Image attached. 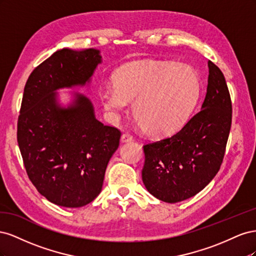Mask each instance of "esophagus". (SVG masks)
<instances>
[{
	"mask_svg": "<svg viewBox=\"0 0 256 256\" xmlns=\"http://www.w3.org/2000/svg\"><path fill=\"white\" fill-rule=\"evenodd\" d=\"M120 140H122V142H130V141L134 140V136L128 132H125V134H122Z\"/></svg>",
	"mask_w": 256,
	"mask_h": 256,
	"instance_id": "34e87169",
	"label": "esophagus"
}]
</instances>
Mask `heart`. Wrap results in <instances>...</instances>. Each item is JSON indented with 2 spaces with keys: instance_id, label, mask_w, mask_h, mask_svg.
Instances as JSON below:
<instances>
[{
  "instance_id": "heart-1",
  "label": "heart",
  "mask_w": 256,
  "mask_h": 256,
  "mask_svg": "<svg viewBox=\"0 0 256 256\" xmlns=\"http://www.w3.org/2000/svg\"><path fill=\"white\" fill-rule=\"evenodd\" d=\"M200 92L196 72L173 62L140 60L122 67L114 84L100 90L106 111L116 114L132 102V114L146 134L164 136L184 125Z\"/></svg>"
}]
</instances>
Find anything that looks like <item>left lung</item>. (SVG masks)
<instances>
[{
  "instance_id": "left-lung-1",
  "label": "left lung",
  "mask_w": 256,
  "mask_h": 256,
  "mask_svg": "<svg viewBox=\"0 0 256 256\" xmlns=\"http://www.w3.org/2000/svg\"><path fill=\"white\" fill-rule=\"evenodd\" d=\"M207 92L200 110L172 136L143 146L142 180L150 194L166 203L194 196L222 164L232 125L226 78L208 60Z\"/></svg>"
}]
</instances>
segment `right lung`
<instances>
[{
	"label": "right lung",
	"mask_w": 256,
	"mask_h": 256,
	"mask_svg": "<svg viewBox=\"0 0 256 256\" xmlns=\"http://www.w3.org/2000/svg\"><path fill=\"white\" fill-rule=\"evenodd\" d=\"M99 50L62 49L38 65L26 81L17 140L30 180L51 203L76 208L102 189L108 164L118 148L120 131L95 118L90 100L74 94L67 108L56 90L90 82Z\"/></svg>",
	"instance_id": "1"
}]
</instances>
